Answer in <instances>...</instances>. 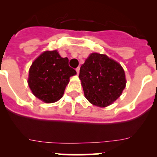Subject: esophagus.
Listing matches in <instances>:
<instances>
[{"label": "esophagus", "mask_w": 157, "mask_h": 157, "mask_svg": "<svg viewBox=\"0 0 157 157\" xmlns=\"http://www.w3.org/2000/svg\"><path fill=\"white\" fill-rule=\"evenodd\" d=\"M76 71H77V75H78V74H79V73H80V67H77V68L76 69Z\"/></svg>", "instance_id": "esophagus-1"}]
</instances>
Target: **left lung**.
<instances>
[{
    "label": "left lung",
    "instance_id": "1",
    "mask_svg": "<svg viewBox=\"0 0 157 157\" xmlns=\"http://www.w3.org/2000/svg\"><path fill=\"white\" fill-rule=\"evenodd\" d=\"M79 78L86 99L100 108L116 101L127 83L121 64L106 55L96 52L90 54L82 64Z\"/></svg>",
    "mask_w": 157,
    "mask_h": 157
}]
</instances>
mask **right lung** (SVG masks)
I'll return each instance as SVG.
<instances>
[{"label": "right lung", "instance_id": "1", "mask_svg": "<svg viewBox=\"0 0 157 157\" xmlns=\"http://www.w3.org/2000/svg\"><path fill=\"white\" fill-rule=\"evenodd\" d=\"M57 50L45 51L34 60L29 70L28 85L33 94L45 103L61 99L70 77L77 72Z\"/></svg>", "mask_w": 157, "mask_h": 157}]
</instances>
